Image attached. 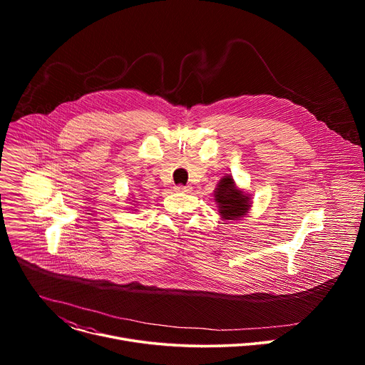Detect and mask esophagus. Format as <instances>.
I'll use <instances>...</instances> for the list:
<instances>
[{"label":"esophagus","instance_id":"obj_1","mask_svg":"<svg viewBox=\"0 0 365 365\" xmlns=\"http://www.w3.org/2000/svg\"><path fill=\"white\" fill-rule=\"evenodd\" d=\"M175 190H176V192H185V193H189V192L192 190V187H190V186H183V185H178V186L175 187Z\"/></svg>","mask_w":365,"mask_h":365}]
</instances>
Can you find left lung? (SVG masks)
<instances>
[{
    "mask_svg": "<svg viewBox=\"0 0 365 365\" xmlns=\"http://www.w3.org/2000/svg\"><path fill=\"white\" fill-rule=\"evenodd\" d=\"M214 196L224 220L235 221L250 211V197L235 186V182L230 175L221 179Z\"/></svg>",
    "mask_w": 365,
    "mask_h": 365,
    "instance_id": "left-lung-1",
    "label": "left lung"
}]
</instances>
